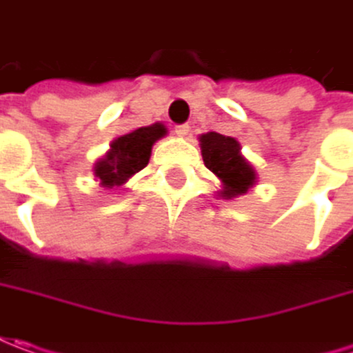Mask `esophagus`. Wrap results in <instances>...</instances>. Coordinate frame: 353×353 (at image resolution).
<instances>
[{"label": "esophagus", "instance_id": "34e87169", "mask_svg": "<svg viewBox=\"0 0 353 353\" xmlns=\"http://www.w3.org/2000/svg\"><path fill=\"white\" fill-rule=\"evenodd\" d=\"M188 132H190V126H188V125L174 126V134L181 136V138H186V136H188Z\"/></svg>", "mask_w": 353, "mask_h": 353}]
</instances>
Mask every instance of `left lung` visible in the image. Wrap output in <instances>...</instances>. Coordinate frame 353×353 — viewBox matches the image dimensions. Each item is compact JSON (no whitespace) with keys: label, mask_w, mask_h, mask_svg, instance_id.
<instances>
[{"label":"left lung","mask_w":353,"mask_h":353,"mask_svg":"<svg viewBox=\"0 0 353 353\" xmlns=\"http://www.w3.org/2000/svg\"><path fill=\"white\" fill-rule=\"evenodd\" d=\"M198 140L205 167L221 181L219 198L234 200L238 196H246L257 184V172L242 155V145L236 138L208 132L198 136Z\"/></svg>","instance_id":"left-lung-1"}]
</instances>
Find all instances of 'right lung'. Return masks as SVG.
Wrapping results in <instances>:
<instances>
[{
    "label": "right lung",
    "instance_id": "right-lung-1",
    "mask_svg": "<svg viewBox=\"0 0 353 353\" xmlns=\"http://www.w3.org/2000/svg\"><path fill=\"white\" fill-rule=\"evenodd\" d=\"M163 136H167V126L163 123H153L115 138L109 144L105 155L99 157L92 169L99 188L105 192L117 190L130 176L142 171L150 161L153 144Z\"/></svg>",
    "mask_w": 353,
    "mask_h": 353
}]
</instances>
